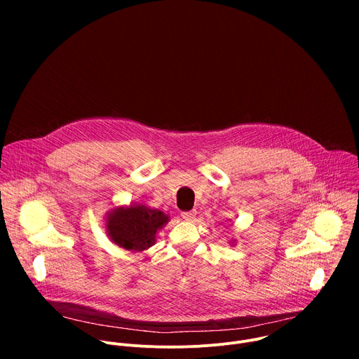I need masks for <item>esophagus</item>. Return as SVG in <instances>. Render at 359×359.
<instances>
[{"instance_id": "obj_1", "label": "esophagus", "mask_w": 359, "mask_h": 359, "mask_svg": "<svg viewBox=\"0 0 359 359\" xmlns=\"http://www.w3.org/2000/svg\"><path fill=\"white\" fill-rule=\"evenodd\" d=\"M182 217L187 222H191L194 217H196V212L194 210H190V212H183L182 213Z\"/></svg>"}]
</instances>
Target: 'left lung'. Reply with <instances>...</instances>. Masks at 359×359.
<instances>
[{"instance_id": "1", "label": "left lung", "mask_w": 359, "mask_h": 359, "mask_svg": "<svg viewBox=\"0 0 359 359\" xmlns=\"http://www.w3.org/2000/svg\"><path fill=\"white\" fill-rule=\"evenodd\" d=\"M236 241H237V240H236L234 237H231V238L229 240V244H230V245H234V244H236Z\"/></svg>"}]
</instances>
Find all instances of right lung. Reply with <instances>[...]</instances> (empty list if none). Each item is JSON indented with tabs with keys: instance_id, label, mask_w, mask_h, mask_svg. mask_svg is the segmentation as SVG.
Returning <instances> with one entry per match:
<instances>
[{
	"instance_id": "add662e5",
	"label": "right lung",
	"mask_w": 359,
	"mask_h": 359,
	"mask_svg": "<svg viewBox=\"0 0 359 359\" xmlns=\"http://www.w3.org/2000/svg\"><path fill=\"white\" fill-rule=\"evenodd\" d=\"M170 217L162 210L151 209L140 203L119 204L107 212L105 231L109 240L128 251L140 252L156 243V234Z\"/></svg>"
}]
</instances>
